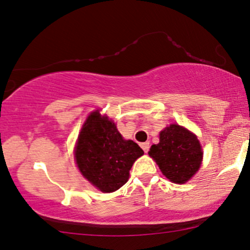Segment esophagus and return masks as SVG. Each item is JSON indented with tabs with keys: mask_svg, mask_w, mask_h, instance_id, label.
<instances>
[{
	"mask_svg": "<svg viewBox=\"0 0 250 250\" xmlns=\"http://www.w3.org/2000/svg\"><path fill=\"white\" fill-rule=\"evenodd\" d=\"M141 148L143 149V151H145V152H148L149 151V148H150V143L149 142L141 143Z\"/></svg>",
	"mask_w": 250,
	"mask_h": 250,
	"instance_id": "esophagus-1",
	"label": "esophagus"
}]
</instances>
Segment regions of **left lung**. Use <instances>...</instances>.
Listing matches in <instances>:
<instances>
[{
  "instance_id": "1",
  "label": "left lung",
  "mask_w": 250,
  "mask_h": 250,
  "mask_svg": "<svg viewBox=\"0 0 250 250\" xmlns=\"http://www.w3.org/2000/svg\"><path fill=\"white\" fill-rule=\"evenodd\" d=\"M149 155L160 170L174 183H186L199 169L203 152L197 136L180 125L172 124L160 132L159 143Z\"/></svg>"
}]
</instances>
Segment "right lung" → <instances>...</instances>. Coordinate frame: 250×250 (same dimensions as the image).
Instances as JSON below:
<instances>
[{"label": "right lung", "instance_id": "add662e5", "mask_svg": "<svg viewBox=\"0 0 250 250\" xmlns=\"http://www.w3.org/2000/svg\"><path fill=\"white\" fill-rule=\"evenodd\" d=\"M142 155L138 143L123 139L114 123L98 110L85 122L75 150L81 173L102 192L124 186L133 163Z\"/></svg>", "mask_w": 250, "mask_h": 250}]
</instances>
